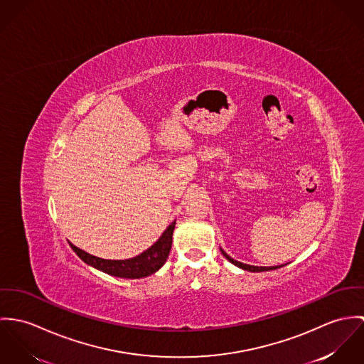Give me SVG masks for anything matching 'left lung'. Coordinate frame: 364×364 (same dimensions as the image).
<instances>
[{
	"mask_svg": "<svg viewBox=\"0 0 364 364\" xmlns=\"http://www.w3.org/2000/svg\"><path fill=\"white\" fill-rule=\"evenodd\" d=\"M220 251H222V254H223V257L228 259V261H230L233 265H236V267H239V268H242L244 271H250V272H265V271H274V269H278V268H282L284 265H277V267H255V265H248V264H242L240 261H236L235 258H232L230 255H228L222 248H220Z\"/></svg>",
	"mask_w": 364,
	"mask_h": 364,
	"instance_id": "left-lung-1",
	"label": "left lung"
}]
</instances>
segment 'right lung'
Returning <instances> with one entry per match:
<instances>
[{"instance_id": "right-lung-1", "label": "right lung", "mask_w": 364, "mask_h": 364, "mask_svg": "<svg viewBox=\"0 0 364 364\" xmlns=\"http://www.w3.org/2000/svg\"><path fill=\"white\" fill-rule=\"evenodd\" d=\"M174 226H176V220L167 226V229L163 232L159 240L154 245H151L148 250H145L139 255L128 259H103L92 254H87L86 251L75 247L73 242H70V245L83 262H86L87 265L105 274H109L117 278H124V279H139V278H146L149 275H154L167 261L171 242H173Z\"/></svg>"}]
</instances>
